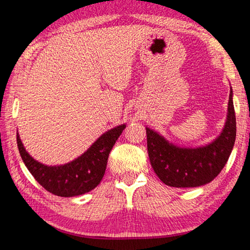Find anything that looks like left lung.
I'll return each instance as SVG.
<instances>
[{
	"instance_id": "1",
	"label": "left lung",
	"mask_w": 250,
	"mask_h": 250,
	"mask_svg": "<svg viewBox=\"0 0 250 250\" xmlns=\"http://www.w3.org/2000/svg\"><path fill=\"white\" fill-rule=\"evenodd\" d=\"M147 153L151 167L171 188H197L213 181L227 163L236 139V117L230 87L227 116L222 132L213 141L198 146H180L149 126Z\"/></svg>"
}]
</instances>
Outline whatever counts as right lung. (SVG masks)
I'll return each instance as SVG.
<instances>
[{
    "label": "right lung",
    "mask_w": 250,
    "mask_h": 250,
    "mask_svg": "<svg viewBox=\"0 0 250 250\" xmlns=\"http://www.w3.org/2000/svg\"><path fill=\"white\" fill-rule=\"evenodd\" d=\"M125 126L124 124L105 131L82 155L59 166H46L31 156L21 140L19 131L16 140L24 164L46 191L57 196L73 197L90 192L100 183L110 151Z\"/></svg>",
    "instance_id": "right-lung-1"
}]
</instances>
